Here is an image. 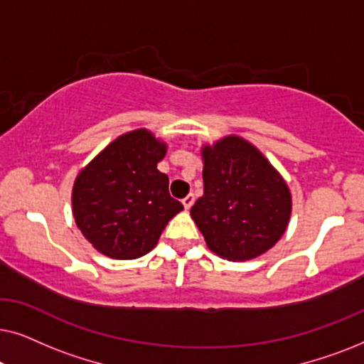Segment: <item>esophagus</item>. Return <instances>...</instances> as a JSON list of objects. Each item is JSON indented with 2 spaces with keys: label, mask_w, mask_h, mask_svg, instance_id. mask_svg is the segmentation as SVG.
I'll list each match as a JSON object with an SVG mask.
<instances>
[{
  "label": "esophagus",
  "mask_w": 364,
  "mask_h": 364,
  "mask_svg": "<svg viewBox=\"0 0 364 364\" xmlns=\"http://www.w3.org/2000/svg\"><path fill=\"white\" fill-rule=\"evenodd\" d=\"M193 202H196V197H193L192 193H188L187 197L182 198V203H183V207H186V210H188V208L193 205Z\"/></svg>",
  "instance_id": "1"
}]
</instances>
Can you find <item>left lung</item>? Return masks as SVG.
Instances as JSON below:
<instances>
[{
	"instance_id": "8db88e82",
	"label": "left lung",
	"mask_w": 364,
	"mask_h": 364,
	"mask_svg": "<svg viewBox=\"0 0 364 364\" xmlns=\"http://www.w3.org/2000/svg\"><path fill=\"white\" fill-rule=\"evenodd\" d=\"M203 196L191 215L207 247L230 262L255 258L285 233L291 213L287 182L255 146L238 136L202 147Z\"/></svg>"
}]
</instances>
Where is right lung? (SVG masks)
Wrapping results in <instances>:
<instances>
[{
  "instance_id": "right-lung-1",
  "label": "right lung",
  "mask_w": 364,
  "mask_h": 364,
  "mask_svg": "<svg viewBox=\"0 0 364 364\" xmlns=\"http://www.w3.org/2000/svg\"><path fill=\"white\" fill-rule=\"evenodd\" d=\"M167 146L147 129L122 134L79 172L73 213L79 230L102 255L134 260L157 245L183 205L168 193L157 164Z\"/></svg>"
}]
</instances>
